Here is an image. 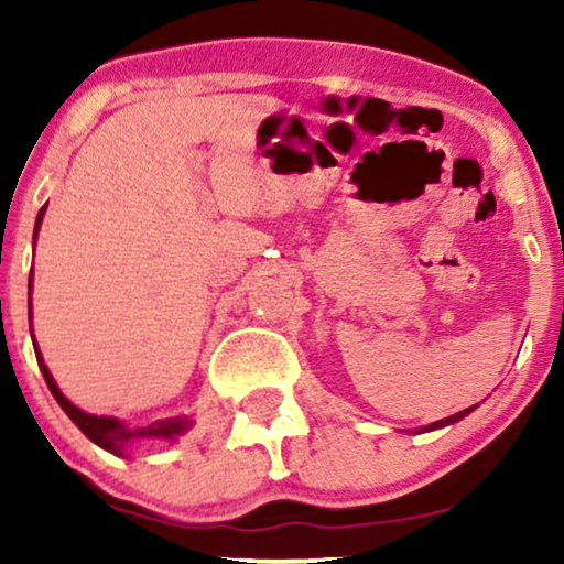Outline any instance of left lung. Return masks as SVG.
Here are the masks:
<instances>
[{
    "label": "left lung",
    "mask_w": 564,
    "mask_h": 564,
    "mask_svg": "<svg viewBox=\"0 0 564 564\" xmlns=\"http://www.w3.org/2000/svg\"><path fill=\"white\" fill-rule=\"evenodd\" d=\"M477 405H473V408H465V411H459V413H454V415H449V419H442V421H434V423H429V426H421V429H415V431H411V434H426V431H436V429H444V426H452V423H457V421H462L465 419V415H469L475 411Z\"/></svg>",
    "instance_id": "1"
}]
</instances>
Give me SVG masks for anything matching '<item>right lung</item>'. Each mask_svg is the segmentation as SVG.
Listing matches in <instances>:
<instances>
[{
  "label": "right lung",
  "instance_id": "1",
  "mask_svg": "<svg viewBox=\"0 0 564 564\" xmlns=\"http://www.w3.org/2000/svg\"><path fill=\"white\" fill-rule=\"evenodd\" d=\"M45 207H48V205H43L41 213H37V218H35L33 241L37 238V230H41ZM30 292H33V274H30V282H28V318L33 321V300H30ZM33 341H35V338H33ZM35 357H37V367H41V372L45 377V384H48L53 398L58 400V405L64 408V413L76 423V429H79L82 434L89 438V442L102 446L105 452L115 454V457H126L128 446L138 444V442H176V438H180L182 434H187V431L195 426V421H192L189 415H172V419H159V421L149 423V426H128L126 421L115 419V415H91L87 411H82V408H76L72 400H68L64 392H61L56 380H53L51 369L45 367L43 354H41V349H37V344H35Z\"/></svg>",
  "mask_w": 564,
  "mask_h": 564
}]
</instances>
